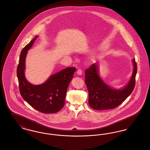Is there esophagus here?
Instances as JSON below:
<instances>
[{"label":"esophagus","mask_w":150,"mask_h":150,"mask_svg":"<svg viewBox=\"0 0 150 150\" xmlns=\"http://www.w3.org/2000/svg\"><path fill=\"white\" fill-rule=\"evenodd\" d=\"M77 74H78V75H79V76L81 75H82V71H81V70L78 69V71H77Z\"/></svg>","instance_id":"obj_1"}]
</instances>
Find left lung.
I'll return each mask as SVG.
<instances>
[{
	"mask_svg": "<svg viewBox=\"0 0 150 150\" xmlns=\"http://www.w3.org/2000/svg\"><path fill=\"white\" fill-rule=\"evenodd\" d=\"M133 70L128 83L122 88L116 89L107 84L100 78L99 64H92L85 72L86 84L89 92V105L96 110L112 109L117 107L133 92L135 86L137 66L135 59L132 60Z\"/></svg>",
	"mask_w": 150,
	"mask_h": 150,
	"instance_id": "obj_1",
	"label": "left lung"
}]
</instances>
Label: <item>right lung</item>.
Returning a JSON list of instances; mask_svg holds the SVG:
<instances>
[{"mask_svg": "<svg viewBox=\"0 0 150 150\" xmlns=\"http://www.w3.org/2000/svg\"><path fill=\"white\" fill-rule=\"evenodd\" d=\"M38 36L21 52L17 69L20 92L23 100L38 111L44 114L56 113L64 106L66 91L76 68L68 67L51 75L41 84L30 83L25 77L26 58Z\"/></svg>", "mask_w": 150, "mask_h": 150, "instance_id": "obj_1", "label": "right lung"}]
</instances>
